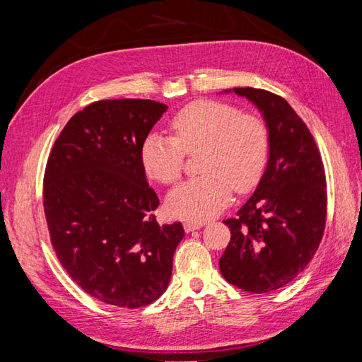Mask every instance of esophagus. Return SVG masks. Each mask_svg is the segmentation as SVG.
<instances>
[{
    "instance_id": "34e87169",
    "label": "esophagus",
    "mask_w": 362,
    "mask_h": 362,
    "mask_svg": "<svg viewBox=\"0 0 362 362\" xmlns=\"http://www.w3.org/2000/svg\"><path fill=\"white\" fill-rule=\"evenodd\" d=\"M204 223H196V222H185L184 223V231L185 233H193L196 229H201Z\"/></svg>"
}]
</instances>
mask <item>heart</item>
I'll return each mask as SVG.
<instances>
[{
    "label": "heart",
    "mask_w": 362,
    "mask_h": 362,
    "mask_svg": "<svg viewBox=\"0 0 362 362\" xmlns=\"http://www.w3.org/2000/svg\"><path fill=\"white\" fill-rule=\"evenodd\" d=\"M173 137L151 133L141 144L145 172L161 184L181 177L184 152L199 157L202 177L177 185L166 198L168 211L187 222L201 223L221 213L238 193L255 187L269 157L266 125L234 105L202 100L173 116Z\"/></svg>",
    "instance_id": "b5f03b06"
}]
</instances>
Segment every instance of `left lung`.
Masks as SVG:
<instances>
[{"label": "left lung", "mask_w": 362, "mask_h": 362, "mask_svg": "<svg viewBox=\"0 0 362 362\" xmlns=\"http://www.w3.org/2000/svg\"><path fill=\"white\" fill-rule=\"evenodd\" d=\"M235 93L257 107L269 134V158L255 192L235 218L218 259L223 278L249 293L287 286L314 257L325 231L326 180L319 148L284 98L252 87ZM218 93V95H221Z\"/></svg>", "instance_id": "1"}]
</instances>
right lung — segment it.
I'll list each match as a JSON object with an SVG mask.
<instances>
[{"label": "right lung", "mask_w": 362, "mask_h": 362, "mask_svg": "<svg viewBox=\"0 0 362 362\" xmlns=\"http://www.w3.org/2000/svg\"><path fill=\"white\" fill-rule=\"evenodd\" d=\"M168 105L110 100L74 115L49 154L43 206L69 276L92 298L122 308L158 299L172 276L180 222L158 225L141 144Z\"/></svg>", "instance_id": "right-lung-1"}]
</instances>
